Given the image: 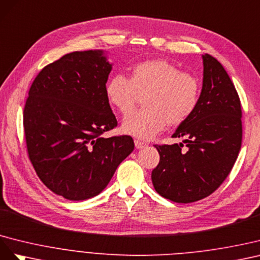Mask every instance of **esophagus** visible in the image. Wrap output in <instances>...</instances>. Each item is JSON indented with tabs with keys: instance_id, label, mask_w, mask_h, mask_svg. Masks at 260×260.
Masks as SVG:
<instances>
[{
	"instance_id": "obj_1",
	"label": "esophagus",
	"mask_w": 260,
	"mask_h": 260,
	"mask_svg": "<svg viewBox=\"0 0 260 260\" xmlns=\"http://www.w3.org/2000/svg\"><path fill=\"white\" fill-rule=\"evenodd\" d=\"M134 143H135V147L137 148V149H142V148H145L147 146L146 143L140 142V140H137V139L134 140Z\"/></svg>"
}]
</instances>
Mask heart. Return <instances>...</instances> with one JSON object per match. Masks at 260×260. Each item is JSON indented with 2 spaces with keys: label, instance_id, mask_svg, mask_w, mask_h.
<instances>
[{
  "label": "heart",
  "instance_id": "b5f03b06",
  "mask_svg": "<svg viewBox=\"0 0 260 260\" xmlns=\"http://www.w3.org/2000/svg\"><path fill=\"white\" fill-rule=\"evenodd\" d=\"M200 81L165 60L135 64L129 78L116 74L109 80L106 93L111 106L125 115L144 97V110L126 116L122 131L140 139L158 135L166 125L176 126L194 113L200 98Z\"/></svg>",
  "mask_w": 260,
  "mask_h": 260
}]
</instances>
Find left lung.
<instances>
[{
	"instance_id": "1",
	"label": "left lung",
	"mask_w": 260,
	"mask_h": 260,
	"mask_svg": "<svg viewBox=\"0 0 260 260\" xmlns=\"http://www.w3.org/2000/svg\"><path fill=\"white\" fill-rule=\"evenodd\" d=\"M203 88L196 110L172 137L180 145H154L160 154L151 180L158 194L188 204L216 190L234 166L242 145L239 94L221 63L203 54Z\"/></svg>"
}]
</instances>
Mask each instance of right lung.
Listing matches in <instances>:
<instances>
[{
  "label": "right lung",
  "mask_w": 260,
  "mask_h": 260,
  "mask_svg": "<svg viewBox=\"0 0 260 260\" xmlns=\"http://www.w3.org/2000/svg\"><path fill=\"white\" fill-rule=\"evenodd\" d=\"M112 65L102 50L72 52L43 68L29 89V159L42 183L69 200L99 195L134 150L131 136L102 137L117 125L106 93Z\"/></svg>",
  "instance_id": "1"
}]
</instances>
